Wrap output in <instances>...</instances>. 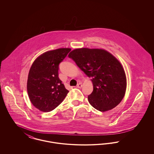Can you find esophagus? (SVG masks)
Segmentation results:
<instances>
[{"label": "esophagus", "instance_id": "1", "mask_svg": "<svg viewBox=\"0 0 154 154\" xmlns=\"http://www.w3.org/2000/svg\"><path fill=\"white\" fill-rule=\"evenodd\" d=\"M77 87L79 88H81V87H82V84H81V83H79V84H77Z\"/></svg>", "mask_w": 154, "mask_h": 154}]
</instances>
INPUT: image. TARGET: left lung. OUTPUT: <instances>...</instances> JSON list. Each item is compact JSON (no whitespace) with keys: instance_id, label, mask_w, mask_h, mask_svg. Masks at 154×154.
<instances>
[{"instance_id":"obj_1","label":"left lung","mask_w":154,"mask_h":154,"mask_svg":"<svg viewBox=\"0 0 154 154\" xmlns=\"http://www.w3.org/2000/svg\"><path fill=\"white\" fill-rule=\"evenodd\" d=\"M68 57L92 79L94 90L88 99L92 107L103 112L119 104L125 94L126 78L121 63L112 54L102 49L82 48L74 50Z\"/></svg>"}]
</instances>
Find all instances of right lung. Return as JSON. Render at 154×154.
<instances>
[{
	"instance_id": "1",
	"label": "right lung",
	"mask_w": 154,
	"mask_h": 154,
	"mask_svg": "<svg viewBox=\"0 0 154 154\" xmlns=\"http://www.w3.org/2000/svg\"><path fill=\"white\" fill-rule=\"evenodd\" d=\"M70 48L46 52L34 61L30 69L27 90L30 100L37 109L49 112L66 97L69 91L58 77L59 65Z\"/></svg>"
}]
</instances>
